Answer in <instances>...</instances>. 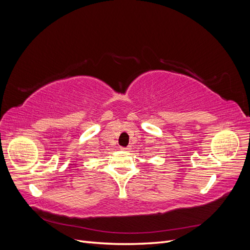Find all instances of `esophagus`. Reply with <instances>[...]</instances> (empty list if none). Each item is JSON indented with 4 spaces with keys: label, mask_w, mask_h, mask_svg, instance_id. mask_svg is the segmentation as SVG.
<instances>
[{
    "label": "esophagus",
    "mask_w": 250,
    "mask_h": 250,
    "mask_svg": "<svg viewBox=\"0 0 250 250\" xmlns=\"http://www.w3.org/2000/svg\"><path fill=\"white\" fill-rule=\"evenodd\" d=\"M121 150H125V151H128V150H130V146H128V147H126V148L122 147V148H121Z\"/></svg>",
    "instance_id": "34e87169"
}]
</instances>
